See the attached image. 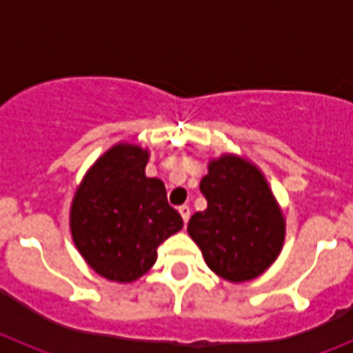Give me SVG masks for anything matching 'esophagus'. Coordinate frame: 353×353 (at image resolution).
<instances>
[{
	"instance_id": "obj_1",
	"label": "esophagus",
	"mask_w": 353,
	"mask_h": 353,
	"mask_svg": "<svg viewBox=\"0 0 353 353\" xmlns=\"http://www.w3.org/2000/svg\"><path fill=\"white\" fill-rule=\"evenodd\" d=\"M179 214H181L183 221H185V225H187L188 218H190V207H188V205H181V207H179Z\"/></svg>"
}]
</instances>
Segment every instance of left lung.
I'll use <instances>...</instances> for the list:
<instances>
[{
	"instance_id": "left-lung-1",
	"label": "left lung",
	"mask_w": 353,
	"mask_h": 353,
	"mask_svg": "<svg viewBox=\"0 0 353 353\" xmlns=\"http://www.w3.org/2000/svg\"><path fill=\"white\" fill-rule=\"evenodd\" d=\"M207 209L188 221V234L207 265L229 282L260 276L282 251L285 221L268 179L251 161L225 154L209 163L199 183Z\"/></svg>"
}]
</instances>
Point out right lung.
<instances>
[{"label": "right lung", "instance_id": "add662e5", "mask_svg": "<svg viewBox=\"0 0 353 353\" xmlns=\"http://www.w3.org/2000/svg\"><path fill=\"white\" fill-rule=\"evenodd\" d=\"M148 157L137 144H115L88 170L71 203L74 245L113 282L141 279L157 260V247L183 227L165 183L144 174Z\"/></svg>", "mask_w": 353, "mask_h": 353}]
</instances>
